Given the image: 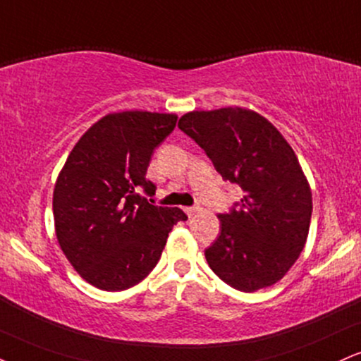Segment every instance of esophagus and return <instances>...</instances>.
I'll return each mask as SVG.
<instances>
[{
	"label": "esophagus",
	"mask_w": 361,
	"mask_h": 361,
	"mask_svg": "<svg viewBox=\"0 0 361 361\" xmlns=\"http://www.w3.org/2000/svg\"><path fill=\"white\" fill-rule=\"evenodd\" d=\"M185 212L188 214V216H193L195 214H198L200 212V207H188V208H185Z\"/></svg>",
	"instance_id": "34e87169"
}]
</instances>
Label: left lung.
Returning a JSON list of instances; mask_svg holds the SVG:
<instances>
[{"mask_svg":"<svg viewBox=\"0 0 361 361\" xmlns=\"http://www.w3.org/2000/svg\"><path fill=\"white\" fill-rule=\"evenodd\" d=\"M178 126L244 192L238 210L219 215L222 230L205 250L208 266L244 293L276 284L310 233L311 186L294 149L274 124L245 107L186 112Z\"/></svg>","mask_w":361,"mask_h":361,"instance_id":"left-lung-1","label":"left lung"}]
</instances>
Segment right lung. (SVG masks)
Segmentation results:
<instances>
[{"label": "right lung", "instance_id": "add662e5", "mask_svg": "<svg viewBox=\"0 0 361 361\" xmlns=\"http://www.w3.org/2000/svg\"><path fill=\"white\" fill-rule=\"evenodd\" d=\"M176 114L124 111L106 114L73 146L54 188L56 240L94 288L124 290L153 271L180 208L151 205L146 180L153 151L171 134Z\"/></svg>", "mask_w": 361, "mask_h": 361}]
</instances>
